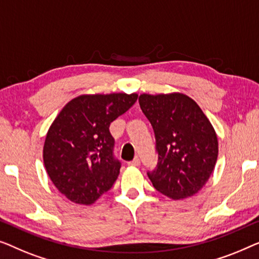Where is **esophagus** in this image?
<instances>
[{
    "label": "esophagus",
    "mask_w": 259,
    "mask_h": 259,
    "mask_svg": "<svg viewBox=\"0 0 259 259\" xmlns=\"http://www.w3.org/2000/svg\"><path fill=\"white\" fill-rule=\"evenodd\" d=\"M140 163H141L140 158H138V157H135V158L133 159V161L128 162V164H129V165H134V166H138V165H140Z\"/></svg>",
    "instance_id": "obj_1"
}]
</instances>
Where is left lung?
Here are the masks:
<instances>
[{"label": "left lung", "mask_w": 259, "mask_h": 259, "mask_svg": "<svg viewBox=\"0 0 259 259\" xmlns=\"http://www.w3.org/2000/svg\"><path fill=\"white\" fill-rule=\"evenodd\" d=\"M138 102L155 133L158 162L148 172L154 188L172 199L197 194L217 162L218 141L212 124L184 94H142Z\"/></svg>", "instance_id": "1"}]
</instances>
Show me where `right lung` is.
I'll return each mask as SVG.
<instances>
[{
	"label": "right lung",
	"instance_id": "add662e5",
	"mask_svg": "<svg viewBox=\"0 0 259 259\" xmlns=\"http://www.w3.org/2000/svg\"><path fill=\"white\" fill-rule=\"evenodd\" d=\"M137 94L81 95L64 105L47 133L43 162L57 190L69 201L89 205L117 180L109 126L137 101Z\"/></svg>",
	"mask_w": 259,
	"mask_h": 259
}]
</instances>
